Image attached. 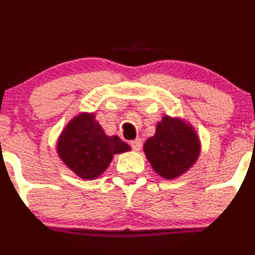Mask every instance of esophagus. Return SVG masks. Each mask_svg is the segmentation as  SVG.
I'll return each instance as SVG.
<instances>
[{
    "label": "esophagus",
    "instance_id": "1",
    "mask_svg": "<svg viewBox=\"0 0 255 255\" xmlns=\"http://www.w3.org/2000/svg\"><path fill=\"white\" fill-rule=\"evenodd\" d=\"M130 146L133 148V150H135V151L140 150V148H142V140H140L139 138L132 140V142H130Z\"/></svg>",
    "mask_w": 255,
    "mask_h": 255
}]
</instances>
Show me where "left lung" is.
Returning <instances> with one entry per match:
<instances>
[{
	"instance_id": "8db88e82",
	"label": "left lung",
	"mask_w": 255,
	"mask_h": 255,
	"mask_svg": "<svg viewBox=\"0 0 255 255\" xmlns=\"http://www.w3.org/2000/svg\"><path fill=\"white\" fill-rule=\"evenodd\" d=\"M144 153L159 175L175 179L186 173L199 158V137L190 125L164 116L156 125L155 134L144 143Z\"/></svg>"
}]
</instances>
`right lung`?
<instances>
[{
    "label": "right lung",
    "instance_id": "1",
    "mask_svg": "<svg viewBox=\"0 0 255 255\" xmlns=\"http://www.w3.org/2000/svg\"><path fill=\"white\" fill-rule=\"evenodd\" d=\"M117 135L109 137L94 113H80L64 128L58 140V154L69 169L82 179L100 176L115 154L129 150Z\"/></svg>",
    "mask_w": 255,
    "mask_h": 255
}]
</instances>
